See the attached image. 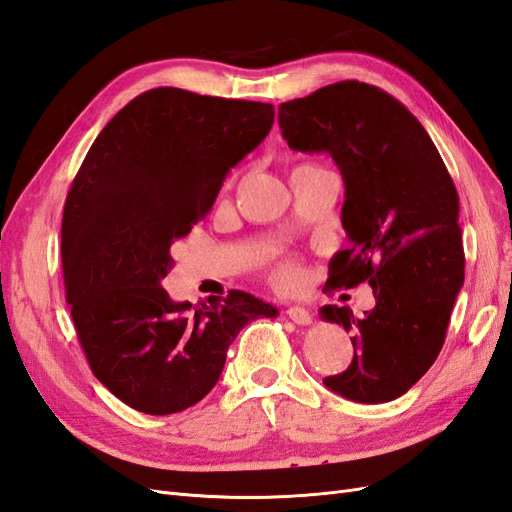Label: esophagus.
<instances>
[{
	"instance_id": "esophagus-1",
	"label": "esophagus",
	"mask_w": 512,
	"mask_h": 512,
	"mask_svg": "<svg viewBox=\"0 0 512 512\" xmlns=\"http://www.w3.org/2000/svg\"><path fill=\"white\" fill-rule=\"evenodd\" d=\"M286 316L297 324H312V320H314L312 312H309V309H305V307H301V305H290L286 309Z\"/></svg>"
}]
</instances>
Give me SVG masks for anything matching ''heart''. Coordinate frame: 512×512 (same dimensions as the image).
Returning <instances> with one entry per match:
<instances>
[{"label":"heart","instance_id":"heart-1","mask_svg":"<svg viewBox=\"0 0 512 512\" xmlns=\"http://www.w3.org/2000/svg\"><path fill=\"white\" fill-rule=\"evenodd\" d=\"M294 280V265L292 262H282V265H277L273 271V282L277 286H288Z\"/></svg>","mask_w":512,"mask_h":512}]
</instances>
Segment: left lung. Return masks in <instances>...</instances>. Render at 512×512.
I'll return each mask as SVG.
<instances>
[{"label":"left lung","mask_w":512,"mask_h":512,"mask_svg":"<svg viewBox=\"0 0 512 512\" xmlns=\"http://www.w3.org/2000/svg\"><path fill=\"white\" fill-rule=\"evenodd\" d=\"M292 151H327L346 183L350 247L329 262L327 288L369 282L376 305L322 318L352 333L346 371L322 382L361 404H384L421 380L444 346L463 286L459 196L429 134L380 87L339 81L280 104Z\"/></svg>","instance_id":"left-lung-1"}]
</instances>
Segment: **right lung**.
<instances>
[{"label": "right lung", "instance_id": "obj_1", "mask_svg": "<svg viewBox=\"0 0 512 512\" xmlns=\"http://www.w3.org/2000/svg\"><path fill=\"white\" fill-rule=\"evenodd\" d=\"M273 117L265 102L149 89L106 123L72 181L61 220L66 301L94 376L138 412L198 404L245 324L277 314L241 290L192 305L160 286L175 265L170 247L211 211Z\"/></svg>", "mask_w": 512, "mask_h": 512}]
</instances>
